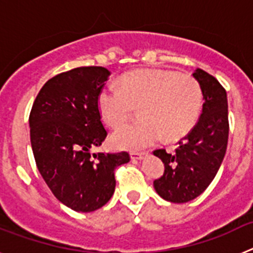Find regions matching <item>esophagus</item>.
I'll return each mask as SVG.
<instances>
[{
    "label": "esophagus",
    "mask_w": 253,
    "mask_h": 253,
    "mask_svg": "<svg viewBox=\"0 0 253 253\" xmlns=\"http://www.w3.org/2000/svg\"><path fill=\"white\" fill-rule=\"evenodd\" d=\"M147 153H144V152H131L130 153V158L131 160H142V158H144V156H146Z\"/></svg>",
    "instance_id": "esophagus-1"
}]
</instances>
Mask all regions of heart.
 Returning a JSON list of instances; mask_svg holds the SVG:
<instances>
[{
  "mask_svg": "<svg viewBox=\"0 0 253 253\" xmlns=\"http://www.w3.org/2000/svg\"><path fill=\"white\" fill-rule=\"evenodd\" d=\"M100 115L111 128H119L139 107L140 122L113 134L120 149H140L165 139L185 137L198 122L203 91L193 76L166 69H138L123 76L119 87L109 84L97 97Z\"/></svg>",
  "mask_w": 253,
  "mask_h": 253,
  "instance_id": "heart-1",
  "label": "heart"
}]
</instances>
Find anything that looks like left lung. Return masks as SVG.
I'll use <instances>...</instances> for the list:
<instances>
[{
  "label": "left lung",
  "mask_w": 253,
  "mask_h": 253,
  "mask_svg": "<svg viewBox=\"0 0 253 253\" xmlns=\"http://www.w3.org/2000/svg\"><path fill=\"white\" fill-rule=\"evenodd\" d=\"M203 91V111L198 123L172 153L156 149L165 172L153 181L158 195L167 202L187 203L205 191L222 165L228 144V101L224 87L200 68L193 73Z\"/></svg>",
  "instance_id": "1"
}]
</instances>
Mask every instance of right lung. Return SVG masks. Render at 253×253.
<instances>
[{"mask_svg":"<svg viewBox=\"0 0 253 253\" xmlns=\"http://www.w3.org/2000/svg\"><path fill=\"white\" fill-rule=\"evenodd\" d=\"M110 76L104 67H78L50 78L31 107V148L51 193L75 211L104 207L115 190L114 171L128 152L91 154L107 135L97 97Z\"/></svg>","mask_w":253,"mask_h":253,"instance_id":"obj_1","label":"right lung"}]
</instances>
